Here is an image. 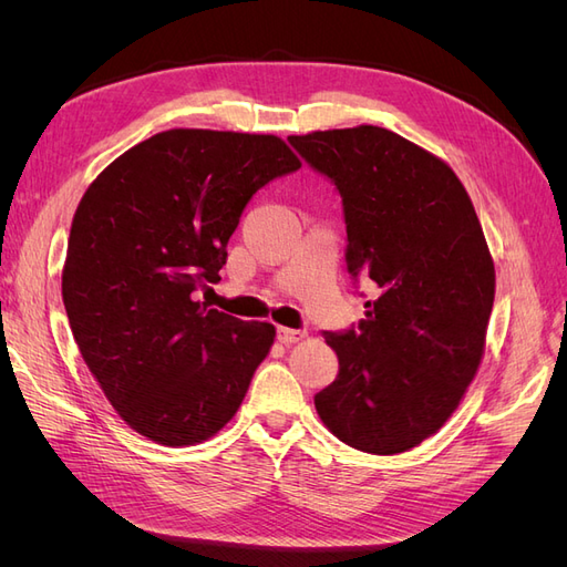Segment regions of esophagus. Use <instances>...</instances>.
Masks as SVG:
<instances>
[{
  "mask_svg": "<svg viewBox=\"0 0 567 567\" xmlns=\"http://www.w3.org/2000/svg\"><path fill=\"white\" fill-rule=\"evenodd\" d=\"M305 338V331H296V329H286V326H281L279 329V340L284 342V346H290V342H298Z\"/></svg>",
  "mask_w": 567,
  "mask_h": 567,
  "instance_id": "34e87169",
  "label": "esophagus"
}]
</instances>
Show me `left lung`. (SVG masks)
Returning a JSON list of instances; mask_svg holds the SVG:
<instances>
[{
  "instance_id": "1",
  "label": "left lung",
  "mask_w": 567,
  "mask_h": 567,
  "mask_svg": "<svg viewBox=\"0 0 567 567\" xmlns=\"http://www.w3.org/2000/svg\"><path fill=\"white\" fill-rule=\"evenodd\" d=\"M342 198L348 271L375 284L367 319L323 333L336 381L315 394L354 450L402 454L435 435L475 379L494 305V262L454 169L385 127L288 136Z\"/></svg>"
}]
</instances>
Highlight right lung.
<instances>
[{"label":"right lung","instance_id":"add662e5","mask_svg":"<svg viewBox=\"0 0 567 567\" xmlns=\"http://www.w3.org/2000/svg\"><path fill=\"white\" fill-rule=\"evenodd\" d=\"M300 161L274 134L167 130L84 192L61 277L84 364L132 431L188 447L241 406L277 329L196 300L257 188Z\"/></svg>","mask_w":567,"mask_h":567}]
</instances>
